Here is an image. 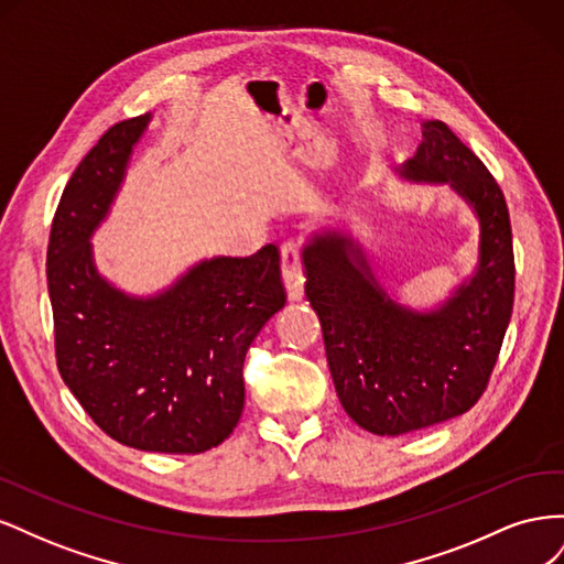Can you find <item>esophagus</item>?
<instances>
[{
    "label": "esophagus",
    "instance_id": "obj_1",
    "mask_svg": "<svg viewBox=\"0 0 564 564\" xmlns=\"http://www.w3.org/2000/svg\"><path fill=\"white\" fill-rule=\"evenodd\" d=\"M301 242L299 240H286L282 245V280L286 286L289 301L303 299V256H301Z\"/></svg>",
    "mask_w": 564,
    "mask_h": 564
}]
</instances>
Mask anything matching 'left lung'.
<instances>
[{
    "label": "left lung",
    "instance_id": "1",
    "mask_svg": "<svg viewBox=\"0 0 564 564\" xmlns=\"http://www.w3.org/2000/svg\"><path fill=\"white\" fill-rule=\"evenodd\" d=\"M406 176L452 183L480 216V268L445 308L419 315L392 303L367 268L352 263L344 235L319 237L303 253L305 296L322 322L336 395L377 435H404L468 412L487 390L516 296L506 197L482 160L433 119Z\"/></svg>",
    "mask_w": 564,
    "mask_h": 564
}]
</instances>
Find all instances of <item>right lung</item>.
Segmentation results:
<instances>
[{"label":"right lung","instance_id":"add662e5","mask_svg":"<svg viewBox=\"0 0 564 564\" xmlns=\"http://www.w3.org/2000/svg\"><path fill=\"white\" fill-rule=\"evenodd\" d=\"M148 115L110 127L67 181L46 247L61 379L94 423L127 447L199 454L245 409V357L286 292L278 245L195 265L158 299L98 278L89 235L108 214Z\"/></svg>","mask_w":564,"mask_h":564}]
</instances>
